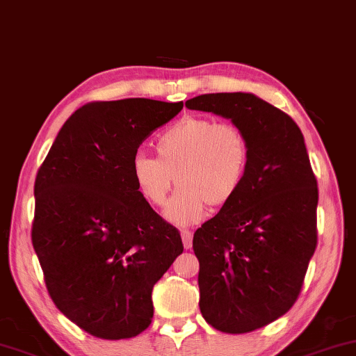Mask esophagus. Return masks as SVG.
Wrapping results in <instances>:
<instances>
[{"label":"esophagus","instance_id":"esophagus-1","mask_svg":"<svg viewBox=\"0 0 356 356\" xmlns=\"http://www.w3.org/2000/svg\"><path fill=\"white\" fill-rule=\"evenodd\" d=\"M181 236H182V243H184V248H186V249H191V248H192V238H193L192 231H188V229H184V231H181Z\"/></svg>","mask_w":356,"mask_h":356}]
</instances>
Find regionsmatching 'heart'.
<instances>
[{
	"label": "heart",
	"instance_id": "heart-1",
	"mask_svg": "<svg viewBox=\"0 0 356 356\" xmlns=\"http://www.w3.org/2000/svg\"><path fill=\"white\" fill-rule=\"evenodd\" d=\"M156 156L135 154L131 177L149 205L164 207L170 188L179 191L165 218L177 226L195 225L208 205H227L243 187L250 164V146L244 131L233 123L210 117L187 115L161 131Z\"/></svg>",
	"mask_w": 356,
	"mask_h": 356
}]
</instances>
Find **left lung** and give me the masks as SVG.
<instances>
[{"label": "left lung", "mask_w": 356, "mask_h": 356, "mask_svg": "<svg viewBox=\"0 0 356 356\" xmlns=\"http://www.w3.org/2000/svg\"><path fill=\"white\" fill-rule=\"evenodd\" d=\"M211 112L248 136V177L233 200L193 234L200 311L226 334H245L286 314L316 250L319 192L305 136L280 108L250 92L202 94Z\"/></svg>", "instance_id": "left-lung-1"}]
</instances>
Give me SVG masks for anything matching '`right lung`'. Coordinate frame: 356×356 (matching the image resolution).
<instances>
[{"instance_id": "right-lung-1", "label": "right lung", "mask_w": 356, "mask_h": 356, "mask_svg": "<svg viewBox=\"0 0 356 356\" xmlns=\"http://www.w3.org/2000/svg\"><path fill=\"white\" fill-rule=\"evenodd\" d=\"M182 102L134 97L78 108L35 177L32 244L56 307L99 339L143 332L154 283L184 245L141 197L131 161Z\"/></svg>"}]
</instances>
